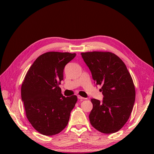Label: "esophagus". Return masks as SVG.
Wrapping results in <instances>:
<instances>
[{"instance_id": "obj_1", "label": "esophagus", "mask_w": 154, "mask_h": 154, "mask_svg": "<svg viewBox=\"0 0 154 154\" xmlns=\"http://www.w3.org/2000/svg\"><path fill=\"white\" fill-rule=\"evenodd\" d=\"M78 98L80 100H81V101H82V100H86V98H85V97H82V96H78Z\"/></svg>"}]
</instances>
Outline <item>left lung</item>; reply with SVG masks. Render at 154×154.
<instances>
[{
	"instance_id": "obj_1",
	"label": "left lung",
	"mask_w": 154,
	"mask_h": 154,
	"mask_svg": "<svg viewBox=\"0 0 154 154\" xmlns=\"http://www.w3.org/2000/svg\"><path fill=\"white\" fill-rule=\"evenodd\" d=\"M82 57L103 95V101L91 99V124L104 134L118 132L127 123L136 97L132 78L124 62L110 52L82 53Z\"/></svg>"
}]
</instances>
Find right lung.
I'll return each mask as SVG.
<instances>
[{"label":"right lung","mask_w":154,"mask_h":154,"mask_svg":"<svg viewBox=\"0 0 154 154\" xmlns=\"http://www.w3.org/2000/svg\"><path fill=\"white\" fill-rule=\"evenodd\" d=\"M76 53L48 52L36 59L27 71L21 87L27 119L45 136L56 135L66 128L77 96L66 97L59 87L65 66Z\"/></svg>","instance_id":"right-lung-1"}]
</instances>
